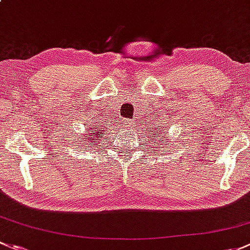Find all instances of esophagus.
<instances>
[{"instance_id": "esophagus-1", "label": "esophagus", "mask_w": 250, "mask_h": 250, "mask_svg": "<svg viewBox=\"0 0 250 250\" xmlns=\"http://www.w3.org/2000/svg\"><path fill=\"white\" fill-rule=\"evenodd\" d=\"M124 124H125L126 126H131V125L133 124V123H132V122H130V120H125V123H124Z\"/></svg>"}]
</instances>
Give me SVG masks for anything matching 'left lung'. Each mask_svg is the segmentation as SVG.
Returning a JSON list of instances; mask_svg holds the SVG:
<instances>
[{"label":"left lung","instance_id":"8db88e82","mask_svg":"<svg viewBox=\"0 0 250 250\" xmlns=\"http://www.w3.org/2000/svg\"><path fill=\"white\" fill-rule=\"evenodd\" d=\"M150 132H151V131H150ZM153 132H154V130H153ZM158 136L160 137V138H158V140H161V137L164 138L166 135H165V132L163 133V135H161V132H156V137H158ZM151 137H155V136H151Z\"/></svg>","mask_w":250,"mask_h":250}]
</instances>
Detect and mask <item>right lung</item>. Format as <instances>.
Here are the masks:
<instances>
[{"mask_svg": "<svg viewBox=\"0 0 250 250\" xmlns=\"http://www.w3.org/2000/svg\"><path fill=\"white\" fill-rule=\"evenodd\" d=\"M104 133H102V130H100V128H95L94 130V127H91L90 133H87V136H85V138L82 140V142L89 143V141H91L92 146H95V144H99V138L104 137Z\"/></svg>", "mask_w": 250, "mask_h": 250, "instance_id": "obj_1", "label": "right lung"}]
</instances>
